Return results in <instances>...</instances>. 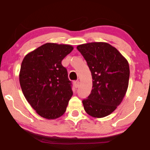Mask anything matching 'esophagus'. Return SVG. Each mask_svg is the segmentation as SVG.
Returning <instances> with one entry per match:
<instances>
[{
  "instance_id": "1",
  "label": "esophagus",
  "mask_w": 150,
  "mask_h": 150,
  "mask_svg": "<svg viewBox=\"0 0 150 150\" xmlns=\"http://www.w3.org/2000/svg\"><path fill=\"white\" fill-rule=\"evenodd\" d=\"M74 85H75V87L77 88V87H79V85H80V82H79L78 80H76L74 82Z\"/></svg>"
}]
</instances>
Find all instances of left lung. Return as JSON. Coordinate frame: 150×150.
Segmentation results:
<instances>
[{"label": "left lung", "mask_w": 150, "mask_h": 150, "mask_svg": "<svg viewBox=\"0 0 150 150\" xmlns=\"http://www.w3.org/2000/svg\"><path fill=\"white\" fill-rule=\"evenodd\" d=\"M77 49L87 61L92 77V89L82 100L89 116L103 118L121 103L128 87V62L116 48L105 42L81 44Z\"/></svg>", "instance_id": "8db88e82"}]
</instances>
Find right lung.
<instances>
[{"label": "right lung", "mask_w": 150, "mask_h": 150, "mask_svg": "<svg viewBox=\"0 0 150 150\" xmlns=\"http://www.w3.org/2000/svg\"><path fill=\"white\" fill-rule=\"evenodd\" d=\"M73 50L70 45L46 43L26 55L22 62L19 76L22 91L43 118L56 119L66 111L73 91L61 61Z\"/></svg>", "instance_id": "add662e5"}]
</instances>
